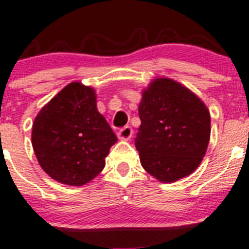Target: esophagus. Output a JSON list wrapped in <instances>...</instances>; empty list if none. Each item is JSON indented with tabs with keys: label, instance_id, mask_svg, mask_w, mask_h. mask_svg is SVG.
Masks as SVG:
<instances>
[{
	"label": "esophagus",
	"instance_id": "obj_1",
	"mask_svg": "<svg viewBox=\"0 0 249 249\" xmlns=\"http://www.w3.org/2000/svg\"><path fill=\"white\" fill-rule=\"evenodd\" d=\"M118 136L119 139H123V140H127L133 136V129L131 126H124L118 131Z\"/></svg>",
	"mask_w": 249,
	"mask_h": 249
}]
</instances>
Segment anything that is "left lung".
Returning <instances> with one entry per match:
<instances>
[{
  "instance_id": "1",
  "label": "left lung",
  "mask_w": 249,
  "mask_h": 249,
  "mask_svg": "<svg viewBox=\"0 0 249 249\" xmlns=\"http://www.w3.org/2000/svg\"><path fill=\"white\" fill-rule=\"evenodd\" d=\"M139 116L135 146L150 175L172 182L196 170L207 150L211 118L192 91L169 78L154 80L142 94Z\"/></svg>"
}]
</instances>
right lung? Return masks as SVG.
Segmentation results:
<instances>
[{"label": "right lung", "mask_w": 249, "mask_h": 249, "mask_svg": "<svg viewBox=\"0 0 249 249\" xmlns=\"http://www.w3.org/2000/svg\"><path fill=\"white\" fill-rule=\"evenodd\" d=\"M118 139L98 111L90 87L71 83L36 116L32 145L42 169L55 181L82 186L105 166Z\"/></svg>", "instance_id": "add662e5"}]
</instances>
